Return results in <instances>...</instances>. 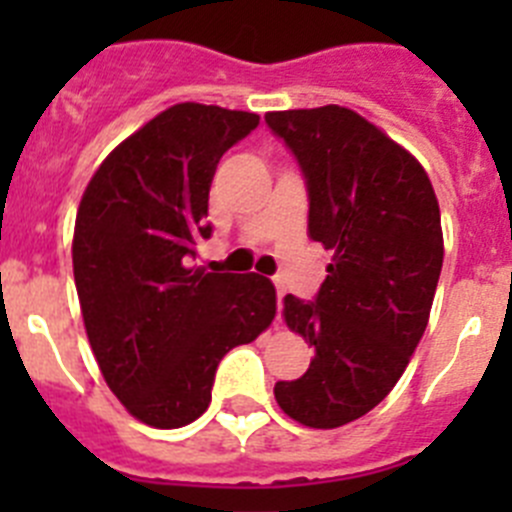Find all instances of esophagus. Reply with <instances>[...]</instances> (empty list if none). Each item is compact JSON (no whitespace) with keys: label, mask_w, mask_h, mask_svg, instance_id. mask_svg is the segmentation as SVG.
<instances>
[{"label":"esophagus","mask_w":512,"mask_h":512,"mask_svg":"<svg viewBox=\"0 0 512 512\" xmlns=\"http://www.w3.org/2000/svg\"><path fill=\"white\" fill-rule=\"evenodd\" d=\"M284 295H287V289L282 287V282H279L277 279V305H279V310H282V300H284Z\"/></svg>","instance_id":"obj_1"}]
</instances>
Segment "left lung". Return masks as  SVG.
Instances as JSON below:
<instances>
[{
	"label": "left lung",
	"mask_w": 512,
	"mask_h": 512,
	"mask_svg": "<svg viewBox=\"0 0 512 512\" xmlns=\"http://www.w3.org/2000/svg\"><path fill=\"white\" fill-rule=\"evenodd\" d=\"M307 184V233L333 251L315 300L284 297V320L315 356L277 382L279 408L338 428L377 408L402 377L431 315L443 264L441 210L418 158L354 110L269 112Z\"/></svg>",
	"instance_id": "left-lung-1"
}]
</instances>
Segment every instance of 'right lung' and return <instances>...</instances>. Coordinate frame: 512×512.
Listing matches in <instances>:
<instances>
[{"mask_svg": "<svg viewBox=\"0 0 512 512\" xmlns=\"http://www.w3.org/2000/svg\"><path fill=\"white\" fill-rule=\"evenodd\" d=\"M256 125L253 112L174 104L122 140L81 197L71 256L84 328L107 387L153 428L200 418L220 359L277 315L266 277L189 266L212 235L217 164Z\"/></svg>", "mask_w": 512, "mask_h": 512, "instance_id": "right-lung-1", "label": "right lung"}]
</instances>
